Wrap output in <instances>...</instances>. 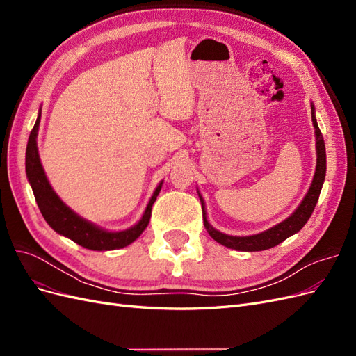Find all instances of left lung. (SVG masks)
<instances>
[{
	"label": "left lung",
	"instance_id": "8db88e82",
	"mask_svg": "<svg viewBox=\"0 0 356 356\" xmlns=\"http://www.w3.org/2000/svg\"><path fill=\"white\" fill-rule=\"evenodd\" d=\"M312 122H314V126L316 129V170H315V177L314 181H312V186L307 191L306 197L303 202L300 203V207L296 209V212L291 215L289 218L282 221L281 224L275 225L270 230L263 232L260 234H254V236H246V238H238V236H229L224 234L218 230H215L211 227V224L207 220V215H204V203L202 202V213H203V224L204 229L208 230L209 236L217 241L218 243L232 248V250H238V251H264V250H270V248L279 245L284 242L289 236H293L294 233L300 232L303 229V225L307 222L310 218L312 212H314L316 202L319 199V193L322 188V184H324L325 179V170H327V156H325V144H324V138H322V134L318 127L315 113H314V106H312Z\"/></svg>",
	"mask_w": 356,
	"mask_h": 356
}]
</instances>
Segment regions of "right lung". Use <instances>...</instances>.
<instances>
[{"label":"right lung","instance_id":"right-lung-1","mask_svg":"<svg viewBox=\"0 0 356 356\" xmlns=\"http://www.w3.org/2000/svg\"><path fill=\"white\" fill-rule=\"evenodd\" d=\"M40 117L41 115H38L28 139L26 177L32 187V191H34V196L42 217H44V220L47 221L50 227L55 232H58L59 234L74 241L75 243H79L83 248H88V250H93V251L118 250V248H124L129 243H132L135 239H138L139 234L147 229L149 218H152V208H153V203L157 199V195L160 193L161 182L157 186L153 197L149 199V203L143 215L141 221H139L136 225H134L132 229L111 233V232H105L99 227H96V225L80 218L77 213H74L67 204L56 196V193L50 187L44 170H42L40 156H38V148H37V132L40 126Z\"/></svg>","mask_w":356,"mask_h":356}]
</instances>
